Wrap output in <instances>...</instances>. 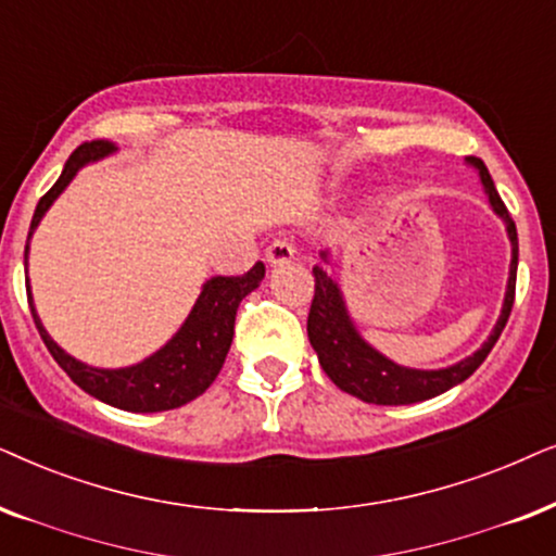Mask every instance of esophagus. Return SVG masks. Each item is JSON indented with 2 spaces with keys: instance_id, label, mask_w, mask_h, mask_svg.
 I'll return each mask as SVG.
<instances>
[{
  "instance_id": "esophagus-1",
  "label": "esophagus",
  "mask_w": 556,
  "mask_h": 556,
  "mask_svg": "<svg viewBox=\"0 0 556 556\" xmlns=\"http://www.w3.org/2000/svg\"><path fill=\"white\" fill-rule=\"evenodd\" d=\"M294 254H298V249H294L292 241L277 239V241H271L269 247H266V254L264 256H266V262H269L271 266H279V264L292 262Z\"/></svg>"
}]
</instances>
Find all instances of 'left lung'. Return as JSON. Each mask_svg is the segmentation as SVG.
Here are the masks:
<instances>
[{
	"instance_id": "1",
	"label": "left lung",
	"mask_w": 556,
	"mask_h": 556,
	"mask_svg": "<svg viewBox=\"0 0 556 556\" xmlns=\"http://www.w3.org/2000/svg\"><path fill=\"white\" fill-rule=\"evenodd\" d=\"M468 165L478 169L480 182H483V188L488 192V201H491L493 211L498 213L503 224H506L510 239V271L498 323H495V328L491 336H488L485 343L480 345L476 353L468 355V358H463L460 364L438 368V371H421V368H406L394 364V361H389L387 355L376 351L374 345H368L366 340L361 338V332L355 330L351 315H348L343 292H340L336 279H332L323 266H313L315 298L307 315L309 345L315 348L317 361H320L323 371L330 376V381L336 383L338 389H343L345 394L361 399V402L396 406L417 404L425 402V399L445 394L447 389L463 383L480 364H483L488 353H491V348L495 345V340L501 338L503 328H506L516 294L519 236H516L514 218L508 216L506 205H503L483 160L468 157ZM320 256L328 262V251H323Z\"/></svg>"
}]
</instances>
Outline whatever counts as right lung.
I'll list each match as a JSON object with an SVG mask.
<instances>
[{"mask_svg":"<svg viewBox=\"0 0 556 556\" xmlns=\"http://www.w3.org/2000/svg\"><path fill=\"white\" fill-rule=\"evenodd\" d=\"M116 147L106 142V139H96V142L80 144L76 152L65 162L61 177L50 188L46 195L37 203L33 224H29L27 243H25V266H27V251L29 239H33L37 224L46 216L55 198L68 188V182L76 177L80 167L88 162H96L106 154L114 152ZM264 279V264L256 262L247 274L241 277H211L203 285L201 298L192 305L188 320L182 328L144 358L142 364L127 366V368H93L80 364L63 351L48 330L42 328L37 309L33 305V294L27 292L29 309H33V320L40 332L42 343L58 361V366L71 376L73 383H78L86 394H91L103 404L116 406L124 412H167L177 409V406L192 402L203 394L205 389L216 381V376L224 366L228 348L233 340V323L236 309H239L241 300L249 292H254ZM29 290V282H27Z\"/></svg>","mask_w":556,"mask_h":556,"instance_id":"obj_1","label":"right lung"}]
</instances>
